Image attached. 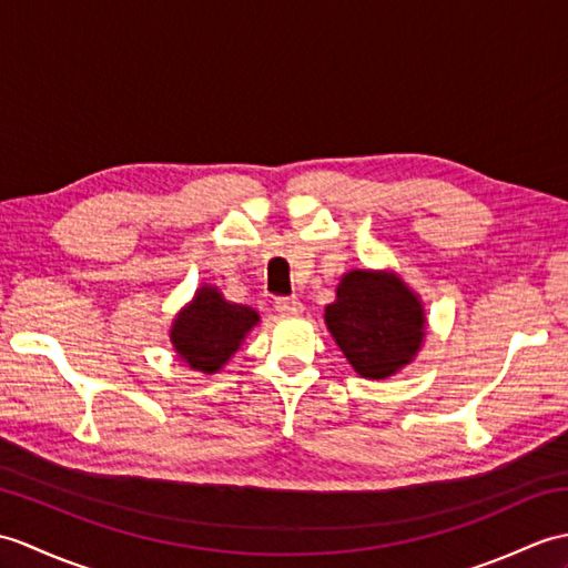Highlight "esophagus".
<instances>
[{
  "label": "esophagus",
  "instance_id": "obj_1",
  "mask_svg": "<svg viewBox=\"0 0 568 568\" xmlns=\"http://www.w3.org/2000/svg\"><path fill=\"white\" fill-rule=\"evenodd\" d=\"M275 312H281L285 316H295L302 312V302L293 297H275Z\"/></svg>",
  "mask_w": 568,
  "mask_h": 568
}]
</instances>
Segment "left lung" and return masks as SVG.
Returning a JSON list of instances; mask_svg holds the SVG:
<instances>
[{"label": "left lung", "instance_id": "left-lung-1", "mask_svg": "<svg viewBox=\"0 0 568 568\" xmlns=\"http://www.w3.org/2000/svg\"><path fill=\"white\" fill-rule=\"evenodd\" d=\"M324 316L353 371L371 379L412 363L424 341L420 302L394 273L351 271Z\"/></svg>", "mask_w": 568, "mask_h": 568}]
</instances>
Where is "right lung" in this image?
Here are the masks:
<instances>
[{
	"mask_svg": "<svg viewBox=\"0 0 568 568\" xmlns=\"http://www.w3.org/2000/svg\"><path fill=\"white\" fill-rule=\"evenodd\" d=\"M256 322L252 307L224 302L215 287H201L174 322L171 344L193 371L217 373Z\"/></svg>",
	"mask_w": 568,
	"mask_h": 568,
	"instance_id": "right-lung-1",
	"label": "right lung"
}]
</instances>
